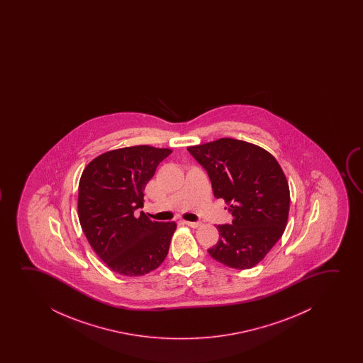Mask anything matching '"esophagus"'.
I'll return each mask as SVG.
<instances>
[{"label": "esophagus", "instance_id": "esophagus-1", "mask_svg": "<svg viewBox=\"0 0 363 363\" xmlns=\"http://www.w3.org/2000/svg\"><path fill=\"white\" fill-rule=\"evenodd\" d=\"M184 224L189 225V227H192V228H199V225H201L199 222H189V220H184Z\"/></svg>", "mask_w": 363, "mask_h": 363}]
</instances>
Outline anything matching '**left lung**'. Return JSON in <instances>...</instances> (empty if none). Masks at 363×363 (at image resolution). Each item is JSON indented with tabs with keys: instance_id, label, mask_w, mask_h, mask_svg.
I'll return each instance as SVG.
<instances>
[{
	"instance_id": "obj_1",
	"label": "left lung",
	"mask_w": 363,
	"mask_h": 363,
	"mask_svg": "<svg viewBox=\"0 0 363 363\" xmlns=\"http://www.w3.org/2000/svg\"><path fill=\"white\" fill-rule=\"evenodd\" d=\"M208 174L216 199H223L232 224L217 225L219 239L208 249L229 268L255 267L281 238L288 223L290 191L273 155L242 140H216L187 147Z\"/></svg>"
}]
</instances>
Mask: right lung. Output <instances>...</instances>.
Wrapping results in <instances>:
<instances>
[{
	"mask_svg": "<svg viewBox=\"0 0 363 363\" xmlns=\"http://www.w3.org/2000/svg\"><path fill=\"white\" fill-rule=\"evenodd\" d=\"M172 152L149 145L111 150L86 164L79 181L78 216L90 247L115 273L141 277L159 268L177 224L135 211L160 162Z\"/></svg>",
	"mask_w": 363,
	"mask_h": 363,
	"instance_id": "add662e5",
	"label": "right lung"
}]
</instances>
